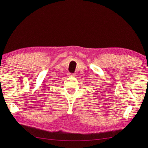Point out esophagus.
<instances>
[{"label": "esophagus", "instance_id": "1", "mask_svg": "<svg viewBox=\"0 0 148 148\" xmlns=\"http://www.w3.org/2000/svg\"><path fill=\"white\" fill-rule=\"evenodd\" d=\"M68 76H69V77H73V76H75V74H74L68 73Z\"/></svg>", "mask_w": 148, "mask_h": 148}]
</instances>
